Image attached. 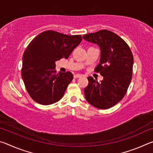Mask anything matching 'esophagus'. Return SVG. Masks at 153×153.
I'll return each mask as SVG.
<instances>
[{"label":"esophagus","instance_id":"esophagus-1","mask_svg":"<svg viewBox=\"0 0 153 153\" xmlns=\"http://www.w3.org/2000/svg\"><path fill=\"white\" fill-rule=\"evenodd\" d=\"M82 76V74H75L74 76V78H78V77H80Z\"/></svg>","mask_w":153,"mask_h":153}]
</instances>
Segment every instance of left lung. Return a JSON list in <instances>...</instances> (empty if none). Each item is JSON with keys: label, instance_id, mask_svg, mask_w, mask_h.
I'll return each instance as SVG.
<instances>
[{"label": "left lung", "instance_id": "1", "mask_svg": "<svg viewBox=\"0 0 153 153\" xmlns=\"http://www.w3.org/2000/svg\"><path fill=\"white\" fill-rule=\"evenodd\" d=\"M83 38L100 47V62L95 71L103 76L100 83L91 76L88 77L85 98L94 107L107 109L120 102L126 94L132 77V53L122 38L107 30L85 34Z\"/></svg>", "mask_w": 153, "mask_h": 153}]
</instances>
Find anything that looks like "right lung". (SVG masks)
Listing matches in <instances>:
<instances>
[{
  "instance_id": "obj_1",
  "label": "right lung",
  "mask_w": 153,
  "mask_h": 153,
  "mask_svg": "<svg viewBox=\"0 0 153 153\" xmlns=\"http://www.w3.org/2000/svg\"><path fill=\"white\" fill-rule=\"evenodd\" d=\"M81 35L45 31L33 38L23 55L22 77L31 98L40 105L58 102L73 79L70 71L56 73L55 61L67 59L81 42Z\"/></svg>"
}]
</instances>
